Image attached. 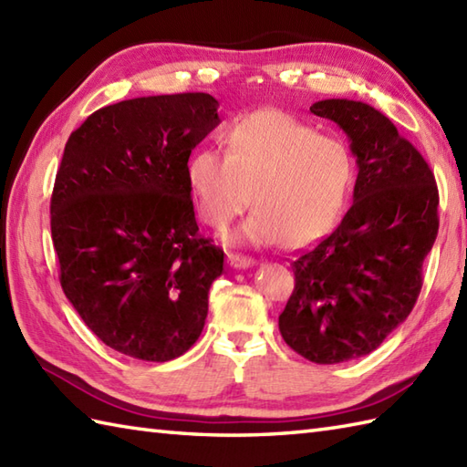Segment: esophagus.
Wrapping results in <instances>:
<instances>
[{"label":"esophagus","mask_w":467,"mask_h":467,"mask_svg":"<svg viewBox=\"0 0 467 467\" xmlns=\"http://www.w3.org/2000/svg\"><path fill=\"white\" fill-rule=\"evenodd\" d=\"M228 263H231V266H234V269H249V266L256 265V261L251 259V256L234 254V253L228 254Z\"/></svg>","instance_id":"obj_1"}]
</instances>
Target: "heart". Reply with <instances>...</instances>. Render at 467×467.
<instances>
[{"instance_id":"obj_1","label":"heart","mask_w":467,"mask_h":467,"mask_svg":"<svg viewBox=\"0 0 467 467\" xmlns=\"http://www.w3.org/2000/svg\"><path fill=\"white\" fill-rule=\"evenodd\" d=\"M224 154L198 148L186 162V184L198 213L226 228L251 198L256 206L233 241L303 246L331 233L349 198L355 161L343 140L317 134L291 114L265 108L223 132Z\"/></svg>"}]
</instances>
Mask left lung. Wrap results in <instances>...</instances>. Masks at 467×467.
<instances>
[{
  "mask_svg": "<svg viewBox=\"0 0 467 467\" xmlns=\"http://www.w3.org/2000/svg\"><path fill=\"white\" fill-rule=\"evenodd\" d=\"M311 112L349 136L359 172L341 224L293 261L279 331L305 359L333 365L369 355L408 319L438 236L440 196L423 156L373 106L331 98Z\"/></svg>",
  "mask_w": 467,
  "mask_h": 467,
  "instance_id": "left-lung-1",
  "label": "left lung"
}]
</instances>
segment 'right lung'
I'll use <instances>...</instances> for the list:
<instances>
[{
    "mask_svg": "<svg viewBox=\"0 0 467 467\" xmlns=\"http://www.w3.org/2000/svg\"><path fill=\"white\" fill-rule=\"evenodd\" d=\"M216 108L202 92L132 98L88 116L64 148L49 206L59 283L88 329L134 359L191 349L224 269L186 184Z\"/></svg>",
    "mask_w": 467,
    "mask_h": 467,
    "instance_id": "obj_1",
    "label": "right lung"
}]
</instances>
